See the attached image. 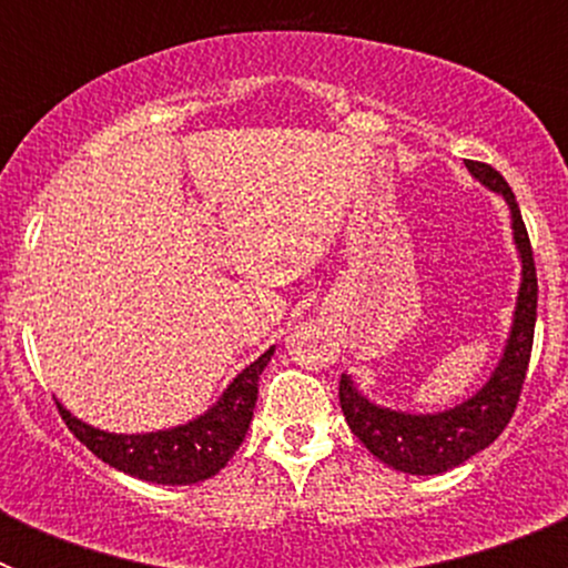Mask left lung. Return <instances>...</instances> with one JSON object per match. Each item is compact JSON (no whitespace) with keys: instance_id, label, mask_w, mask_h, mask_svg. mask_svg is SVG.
<instances>
[{"instance_id":"obj_1","label":"left lung","mask_w":568,"mask_h":568,"mask_svg":"<svg viewBox=\"0 0 568 568\" xmlns=\"http://www.w3.org/2000/svg\"><path fill=\"white\" fill-rule=\"evenodd\" d=\"M466 168L480 184L504 195L509 204L515 244H518L520 264H524L518 307H515L504 358L495 366L484 389H478L455 409L435 415H409L375 406L355 389L346 375H341L338 384L341 413H344L353 435H358L361 444L375 458L398 471H409V475H440L446 469H455L498 438L518 409L531 358V338H535V318H538V273H535V258H531L529 233H526L520 207L504 175L484 162H466Z\"/></svg>"}]
</instances>
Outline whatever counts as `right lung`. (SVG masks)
Listing matches in <instances>:
<instances>
[{"label":"right lung","instance_id":"obj_1","mask_svg":"<svg viewBox=\"0 0 568 568\" xmlns=\"http://www.w3.org/2000/svg\"><path fill=\"white\" fill-rule=\"evenodd\" d=\"M270 355L273 349L253 361L247 369H241L239 378H233L213 409L173 429H159L148 435H113L73 418L62 404H57L59 415L70 433L113 469L128 471L139 480H153V484H199V480L213 478L215 471H222L247 435L255 398H258V375L264 373Z\"/></svg>","mask_w":568,"mask_h":568}]
</instances>
